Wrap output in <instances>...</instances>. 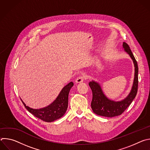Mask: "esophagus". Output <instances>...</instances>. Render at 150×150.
<instances>
[{"mask_svg":"<svg viewBox=\"0 0 150 150\" xmlns=\"http://www.w3.org/2000/svg\"><path fill=\"white\" fill-rule=\"evenodd\" d=\"M85 78H86V77H85L84 75H81V76H79L76 79V81L75 82L76 83H81V82H82L84 79H85Z\"/></svg>","mask_w":150,"mask_h":150,"instance_id":"1","label":"esophagus"}]
</instances>
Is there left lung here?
Segmentation results:
<instances>
[{
    "label": "left lung",
    "mask_w": 150,
    "mask_h": 150,
    "mask_svg": "<svg viewBox=\"0 0 150 150\" xmlns=\"http://www.w3.org/2000/svg\"><path fill=\"white\" fill-rule=\"evenodd\" d=\"M123 47L133 60L135 66V78L132 90L125 99L121 101L115 102L109 100L104 95L98 83L94 81L90 82L89 85L93 93L91 106L94 113L97 115L109 117L120 115L129 107L137 96L138 87V67L137 62L129 45L126 42H123Z\"/></svg>",
    "instance_id": "8db88e82"
}]
</instances>
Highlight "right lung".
<instances>
[{
	"label": "right lung",
	"instance_id": "obj_1",
	"mask_svg": "<svg viewBox=\"0 0 150 150\" xmlns=\"http://www.w3.org/2000/svg\"><path fill=\"white\" fill-rule=\"evenodd\" d=\"M74 85L72 82H69L62 89L57 98L50 105L41 109H33L27 106L22 101L25 108L37 118L46 122H51L60 118L67 112L68 105V95Z\"/></svg>",
	"mask_w": 150,
	"mask_h": 150
}]
</instances>
